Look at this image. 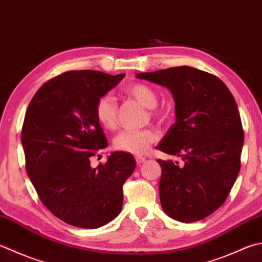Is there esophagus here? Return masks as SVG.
<instances>
[{"label":"esophagus","mask_w":262,"mask_h":262,"mask_svg":"<svg viewBox=\"0 0 262 262\" xmlns=\"http://www.w3.org/2000/svg\"><path fill=\"white\" fill-rule=\"evenodd\" d=\"M135 160H136L137 165H142V163L145 161V158L144 157H141V156H136L135 157Z\"/></svg>","instance_id":"obj_1"}]
</instances>
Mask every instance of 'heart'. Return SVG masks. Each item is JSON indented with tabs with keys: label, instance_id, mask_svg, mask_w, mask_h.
Returning a JSON list of instances; mask_svg holds the SVG:
<instances>
[{
	"label": "heart",
	"instance_id": "b5f03b06",
	"mask_svg": "<svg viewBox=\"0 0 262 262\" xmlns=\"http://www.w3.org/2000/svg\"><path fill=\"white\" fill-rule=\"evenodd\" d=\"M126 94L140 102L150 109V114L158 120L166 119V114L162 109H159L158 95L151 86L143 83H135L128 86ZM95 117L99 124L105 129L112 130L118 125V104L114 97L109 95L102 96L96 102ZM158 138V133L152 128L143 129H128L122 130L114 140V147L118 151H124L133 155H142L148 146Z\"/></svg>",
	"mask_w": 262,
	"mask_h": 262
}]
</instances>
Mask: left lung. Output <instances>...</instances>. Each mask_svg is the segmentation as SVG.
I'll list each match as a JSON object with an SVG mask.
<instances>
[{
	"instance_id": "1",
	"label": "left lung",
	"mask_w": 262,
	"mask_h": 262,
	"mask_svg": "<svg viewBox=\"0 0 262 262\" xmlns=\"http://www.w3.org/2000/svg\"><path fill=\"white\" fill-rule=\"evenodd\" d=\"M137 78L166 86L176 101L177 121L157 148L183 165L158 160L162 209L183 223L210 216L226 201L241 168L244 133L233 94L217 76L188 66Z\"/></svg>"
}]
</instances>
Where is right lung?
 Returning <instances> with one entry per match:
<instances>
[{
  "label": "right lung",
  "mask_w": 262,
  "mask_h": 262,
  "mask_svg": "<svg viewBox=\"0 0 262 262\" xmlns=\"http://www.w3.org/2000/svg\"><path fill=\"white\" fill-rule=\"evenodd\" d=\"M124 76L67 71L40 86L26 111V171L44 206L76 227L97 228L114 220L122 208V186L136 167L133 156L121 151L91 167V158L107 146L96 102Z\"/></svg>",
  "instance_id": "right-lung-1"
}]
</instances>
